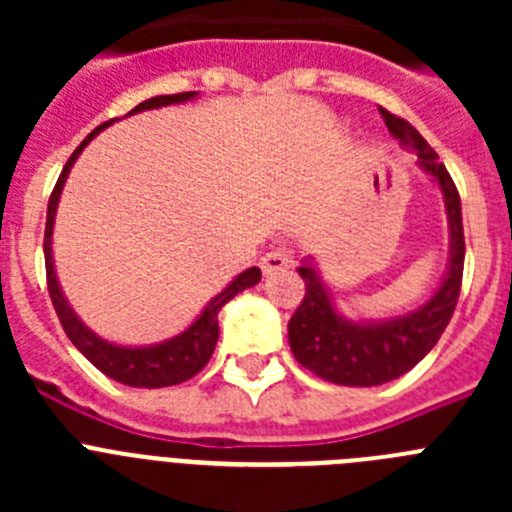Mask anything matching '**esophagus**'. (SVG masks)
I'll return each instance as SVG.
<instances>
[{"label":"esophagus","instance_id":"esophagus-1","mask_svg":"<svg viewBox=\"0 0 512 512\" xmlns=\"http://www.w3.org/2000/svg\"><path fill=\"white\" fill-rule=\"evenodd\" d=\"M292 266V259H289L284 251H271L266 253L264 259H261V271H264L266 277L271 274H279V271H287Z\"/></svg>","mask_w":512,"mask_h":512}]
</instances>
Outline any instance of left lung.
Segmentation results:
<instances>
[{"label": "left lung", "mask_w": 512, "mask_h": 512, "mask_svg": "<svg viewBox=\"0 0 512 512\" xmlns=\"http://www.w3.org/2000/svg\"><path fill=\"white\" fill-rule=\"evenodd\" d=\"M382 117L400 146L418 153V166L441 189L449 220V264L436 292L415 310L387 320H348L338 312L315 259H302L297 271L305 279V300L287 325L289 348L305 369L343 387H377L408 374L449 325L464 274L461 200L449 171L410 122L387 110Z\"/></svg>", "instance_id": "1"}]
</instances>
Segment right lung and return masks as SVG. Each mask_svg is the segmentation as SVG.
<instances>
[{
  "label": "right lung",
  "mask_w": 512,
  "mask_h": 512,
  "mask_svg": "<svg viewBox=\"0 0 512 512\" xmlns=\"http://www.w3.org/2000/svg\"><path fill=\"white\" fill-rule=\"evenodd\" d=\"M194 97H197V92L158 94V97L140 102L138 107H133V110L128 112V115H135V112L143 110H158V107H169V104H182ZM112 122L115 120L102 122L99 128H94L87 138L81 140V146L71 153V158L66 161V166H63L61 176H58L56 187H53L51 200H48V220H45L43 241L45 274H48V292H51L58 320H61L69 341L79 348L81 354L87 356L99 372L107 374V377L115 379V382L128 384V387H148V390H156V387H171V384L187 382V379H192L194 374H200L202 369H205L212 351H215L217 336H220L217 312L223 310L238 292L253 287V284H259L261 269L259 266H251V269L241 271L223 292H217V295L207 302L205 310L194 318V323L189 325V328H184L179 336L166 338V341L161 343H151V346H120V343H112L107 341V338L97 336L92 328H87V325L81 323V318L74 312V307L69 305V300L63 295L61 284H58L56 264H53V225H56L58 202H61V192L71 174V166L76 164V158L81 156V151L92 143V138H97L104 128H110Z\"/></svg>",
  "instance_id": "1"
}]
</instances>
